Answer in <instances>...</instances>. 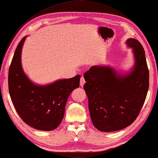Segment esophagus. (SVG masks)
<instances>
[{
  "mask_svg": "<svg viewBox=\"0 0 158 158\" xmlns=\"http://www.w3.org/2000/svg\"><path fill=\"white\" fill-rule=\"evenodd\" d=\"M85 84V79L84 78V77H81V79H80V85H81V87L84 86V85Z\"/></svg>",
  "mask_w": 158,
  "mask_h": 158,
  "instance_id": "34e87169",
  "label": "esophagus"
}]
</instances>
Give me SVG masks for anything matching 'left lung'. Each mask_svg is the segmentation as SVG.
<instances>
[{
  "mask_svg": "<svg viewBox=\"0 0 158 158\" xmlns=\"http://www.w3.org/2000/svg\"><path fill=\"white\" fill-rule=\"evenodd\" d=\"M125 43L132 49L135 59L126 74L109 65H94L84 74L91 121L101 132L118 131L132 124L148 93L149 73L142 45L134 38Z\"/></svg>",
  "mask_w": 158,
  "mask_h": 158,
  "instance_id": "left-lung-1",
  "label": "left lung"
}]
</instances>
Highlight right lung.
<instances>
[{
	"label": "right lung",
	"instance_id": "1",
	"mask_svg": "<svg viewBox=\"0 0 158 158\" xmlns=\"http://www.w3.org/2000/svg\"><path fill=\"white\" fill-rule=\"evenodd\" d=\"M26 37L17 45L10 67V95L23 122L36 130L51 131L62 121L68 98L73 90L79 88L81 76L58 79L46 85L35 84L21 65V52Z\"/></svg>",
	"mask_w": 158,
	"mask_h": 158
}]
</instances>
